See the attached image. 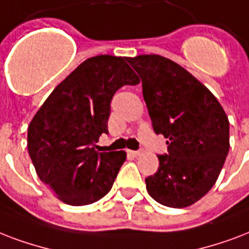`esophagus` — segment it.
I'll use <instances>...</instances> for the list:
<instances>
[{
	"mask_svg": "<svg viewBox=\"0 0 249 249\" xmlns=\"http://www.w3.org/2000/svg\"><path fill=\"white\" fill-rule=\"evenodd\" d=\"M128 155L134 156V157H139L142 155V151H128Z\"/></svg>",
	"mask_w": 249,
	"mask_h": 249,
	"instance_id": "1",
	"label": "esophagus"
}]
</instances>
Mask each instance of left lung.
Instances as JSON below:
<instances>
[{
    "label": "left lung",
    "mask_w": 249,
    "mask_h": 249,
    "mask_svg": "<svg viewBox=\"0 0 249 249\" xmlns=\"http://www.w3.org/2000/svg\"><path fill=\"white\" fill-rule=\"evenodd\" d=\"M142 79L156 134L167 139L148 194L170 208H186L214 186L230 149V126L214 94L186 69L162 55L128 58Z\"/></svg>",
    "instance_id": "left-lung-1"
}]
</instances>
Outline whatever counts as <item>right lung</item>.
Listing matches in <instances>:
<instances>
[{
  "instance_id": "right-lung-1",
  "label": "right lung",
  "mask_w": 249,
  "mask_h": 249,
  "mask_svg": "<svg viewBox=\"0 0 249 249\" xmlns=\"http://www.w3.org/2000/svg\"><path fill=\"white\" fill-rule=\"evenodd\" d=\"M127 59H86L55 87L28 126L27 146L38 178L69 205L103 198L126 161V152L98 153L94 146L107 134L115 92L140 82Z\"/></svg>"
}]
</instances>
